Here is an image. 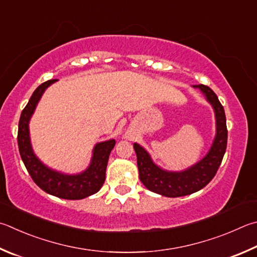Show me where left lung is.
I'll return each instance as SVG.
<instances>
[{
	"mask_svg": "<svg viewBox=\"0 0 257 257\" xmlns=\"http://www.w3.org/2000/svg\"><path fill=\"white\" fill-rule=\"evenodd\" d=\"M193 87L199 88L203 93L207 101L212 105L216 116V136L211 148L201 161L184 171H165L153 162L151 155L144 147L137 143L134 144L142 183L149 191L164 197H184L203 189L216 175L226 152L228 132L223 106L218 100L216 93L207 85L199 84L193 85Z\"/></svg>",
	"mask_w": 257,
	"mask_h": 257,
	"instance_id": "obj_1",
	"label": "left lung"
}]
</instances>
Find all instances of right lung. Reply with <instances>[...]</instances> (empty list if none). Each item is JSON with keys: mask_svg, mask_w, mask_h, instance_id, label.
Wrapping results in <instances>:
<instances>
[{"mask_svg": "<svg viewBox=\"0 0 257 257\" xmlns=\"http://www.w3.org/2000/svg\"><path fill=\"white\" fill-rule=\"evenodd\" d=\"M57 80H49L36 88L26 108L22 110L18 130V146L27 171L41 190L57 198L81 200L96 193L105 181L108 160L115 141L97 143L93 148L91 163L87 169L78 174H64L46 166L36 156L30 143L29 121L46 88Z\"/></svg>", "mask_w": 257, "mask_h": 257, "instance_id": "add662e5", "label": "right lung"}]
</instances>
